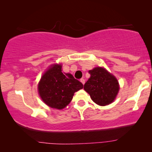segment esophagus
Wrapping results in <instances>:
<instances>
[{
  "mask_svg": "<svg viewBox=\"0 0 152 152\" xmlns=\"http://www.w3.org/2000/svg\"><path fill=\"white\" fill-rule=\"evenodd\" d=\"M80 81H81V83H83V84H84V83H85V79H84V78H81V79H80Z\"/></svg>",
  "mask_w": 152,
  "mask_h": 152,
  "instance_id": "1",
  "label": "esophagus"
}]
</instances>
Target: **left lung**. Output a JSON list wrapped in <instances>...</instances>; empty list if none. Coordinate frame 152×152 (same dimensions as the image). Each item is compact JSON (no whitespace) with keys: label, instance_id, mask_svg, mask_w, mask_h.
Masks as SVG:
<instances>
[{"label":"left lung","instance_id":"obj_1","mask_svg":"<svg viewBox=\"0 0 152 152\" xmlns=\"http://www.w3.org/2000/svg\"><path fill=\"white\" fill-rule=\"evenodd\" d=\"M91 77L84 84L94 102L100 106L111 104L117 95L119 86L117 79L105 69L96 67L88 71Z\"/></svg>","mask_w":152,"mask_h":152}]
</instances>
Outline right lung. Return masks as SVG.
<instances>
[{
    "label": "right lung",
    "mask_w": 152,
    "mask_h": 152,
    "mask_svg": "<svg viewBox=\"0 0 152 152\" xmlns=\"http://www.w3.org/2000/svg\"><path fill=\"white\" fill-rule=\"evenodd\" d=\"M61 65L54 64L43 75L38 84V93L46 104L51 108L62 109L71 101L76 91L83 85L70 74L64 75Z\"/></svg>",
    "instance_id": "obj_1"
}]
</instances>
